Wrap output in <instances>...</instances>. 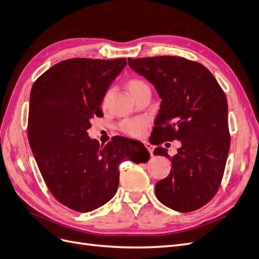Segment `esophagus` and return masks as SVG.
I'll use <instances>...</instances> for the list:
<instances>
[{
	"instance_id": "34e87169",
	"label": "esophagus",
	"mask_w": 259,
	"mask_h": 259,
	"mask_svg": "<svg viewBox=\"0 0 259 259\" xmlns=\"http://www.w3.org/2000/svg\"><path fill=\"white\" fill-rule=\"evenodd\" d=\"M144 145H145L146 149L149 151V154L152 156V152H154V148H152V146L150 144H148V143H144Z\"/></svg>"
}]
</instances>
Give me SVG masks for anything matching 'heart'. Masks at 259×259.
I'll use <instances>...</instances> for the list:
<instances>
[{"label": "heart", "mask_w": 259, "mask_h": 259, "mask_svg": "<svg viewBox=\"0 0 259 259\" xmlns=\"http://www.w3.org/2000/svg\"><path fill=\"white\" fill-rule=\"evenodd\" d=\"M126 86L130 94L133 97L137 98L138 96L144 91L149 90L148 84L140 78H131L127 81ZM111 92L107 91L104 93L102 100H101V107L102 109H107L109 105ZM147 127V121L144 118H130V119H124L118 124V129L123 135L132 138H140L143 133H144L145 129Z\"/></svg>", "instance_id": "heart-1"}]
</instances>
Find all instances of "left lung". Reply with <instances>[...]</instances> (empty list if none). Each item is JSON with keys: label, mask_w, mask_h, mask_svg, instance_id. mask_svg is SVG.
Here are the masks:
<instances>
[{"label": "left lung", "mask_w": 259, "mask_h": 259, "mask_svg": "<svg viewBox=\"0 0 259 259\" xmlns=\"http://www.w3.org/2000/svg\"><path fill=\"white\" fill-rule=\"evenodd\" d=\"M128 64L162 99L152 130L154 154L170 159L171 168L156 185L157 198L179 212L202 208L221 186L231 146L224 91L204 65L181 56L129 57ZM175 139L182 147L170 157L159 145Z\"/></svg>", "instance_id": "1"}]
</instances>
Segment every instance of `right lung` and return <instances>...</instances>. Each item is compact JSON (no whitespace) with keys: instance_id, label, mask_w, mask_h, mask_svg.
Returning <instances> with one entry per match:
<instances>
[{"instance_id":"add662e5","label":"right lung","mask_w":259,"mask_h":259,"mask_svg":"<svg viewBox=\"0 0 259 259\" xmlns=\"http://www.w3.org/2000/svg\"><path fill=\"white\" fill-rule=\"evenodd\" d=\"M126 64L75 57L52 66L33 84L28 143L47 188L75 211H93L115 195L122 160H149L141 142L117 136L100 146L89 138L91 119L103 115V95Z\"/></svg>"}]
</instances>
